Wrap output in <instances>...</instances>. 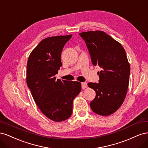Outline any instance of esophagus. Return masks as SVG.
I'll return each mask as SVG.
<instances>
[{
  "label": "esophagus",
  "instance_id": "34e87169",
  "mask_svg": "<svg viewBox=\"0 0 148 148\" xmlns=\"http://www.w3.org/2000/svg\"><path fill=\"white\" fill-rule=\"evenodd\" d=\"M88 87V84L86 83L85 82H83V83H82V89H85L86 88Z\"/></svg>",
  "mask_w": 148,
  "mask_h": 148
}]
</instances>
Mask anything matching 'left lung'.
Returning <instances> with one entry per match:
<instances>
[{"mask_svg": "<svg viewBox=\"0 0 148 148\" xmlns=\"http://www.w3.org/2000/svg\"><path fill=\"white\" fill-rule=\"evenodd\" d=\"M86 43L94 65H98L99 83H88L96 91L90 107L96 114L107 116L122 106L128 88L130 66L122 44L102 31L79 34Z\"/></svg>", "mask_w": 148, "mask_h": 148, "instance_id": "obj_1", "label": "left lung"}]
</instances>
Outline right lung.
<instances>
[{
  "instance_id": "right-lung-1",
  "label": "right lung",
  "mask_w": 148,
  "mask_h": 148,
  "mask_svg": "<svg viewBox=\"0 0 148 148\" xmlns=\"http://www.w3.org/2000/svg\"><path fill=\"white\" fill-rule=\"evenodd\" d=\"M72 34L47 38L39 43L28 57L26 83L42 113L54 122L68 119L73 101L82 90L81 83L56 79L62 65L61 53Z\"/></svg>"
}]
</instances>
